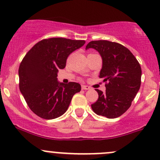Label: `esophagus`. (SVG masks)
<instances>
[{"instance_id":"esophagus-1","label":"esophagus","mask_w":160,"mask_h":160,"mask_svg":"<svg viewBox=\"0 0 160 160\" xmlns=\"http://www.w3.org/2000/svg\"><path fill=\"white\" fill-rule=\"evenodd\" d=\"M82 89H84V90H87V89H90V87H89V86H86V85H82L81 87Z\"/></svg>"}]
</instances>
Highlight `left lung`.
I'll return each instance as SVG.
<instances>
[{
	"mask_svg": "<svg viewBox=\"0 0 160 160\" xmlns=\"http://www.w3.org/2000/svg\"><path fill=\"white\" fill-rule=\"evenodd\" d=\"M92 48L102 59L100 78L106 82V92L96 89L97 101L91 105L95 113L108 118L123 115L131 106L141 83V68L134 55L124 45L117 42L91 41L86 49Z\"/></svg>",
	"mask_w": 160,
	"mask_h": 160,
	"instance_id": "left-lung-1",
	"label": "left lung"
}]
</instances>
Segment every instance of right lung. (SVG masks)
<instances>
[{
  "label": "right lung",
  "mask_w": 160,
  "mask_h": 160,
  "mask_svg": "<svg viewBox=\"0 0 160 160\" xmlns=\"http://www.w3.org/2000/svg\"><path fill=\"white\" fill-rule=\"evenodd\" d=\"M84 40L50 38L37 42L26 53L19 68V87L29 108L38 117L54 119L68 110L80 84L58 81L68 56L85 44Z\"/></svg>",
  "instance_id": "1"
}]
</instances>
